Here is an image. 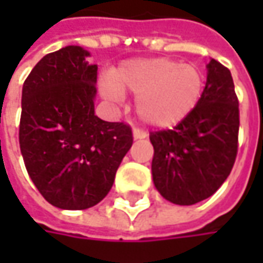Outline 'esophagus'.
<instances>
[{
	"label": "esophagus",
	"instance_id": "1",
	"mask_svg": "<svg viewBox=\"0 0 263 263\" xmlns=\"http://www.w3.org/2000/svg\"><path fill=\"white\" fill-rule=\"evenodd\" d=\"M146 136V132H143V130H140V128H135V130H133V137H135L136 140L137 139H145Z\"/></svg>",
	"mask_w": 263,
	"mask_h": 263
}]
</instances>
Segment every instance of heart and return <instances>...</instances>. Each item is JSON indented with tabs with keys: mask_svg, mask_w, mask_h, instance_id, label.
<instances>
[{
	"mask_svg": "<svg viewBox=\"0 0 263 263\" xmlns=\"http://www.w3.org/2000/svg\"><path fill=\"white\" fill-rule=\"evenodd\" d=\"M205 80L193 64L171 58L132 60L117 68L111 82H102V93L118 99L121 92L136 96L135 109L145 123L171 127L183 121L199 104Z\"/></svg>",
	"mask_w": 263,
	"mask_h": 263,
	"instance_id": "1",
	"label": "heart"
}]
</instances>
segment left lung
<instances>
[{
	"instance_id": "obj_1",
	"label": "left lung",
	"mask_w": 263,
	"mask_h": 263,
	"mask_svg": "<svg viewBox=\"0 0 263 263\" xmlns=\"http://www.w3.org/2000/svg\"><path fill=\"white\" fill-rule=\"evenodd\" d=\"M238 99L227 67L211 58L196 108L168 130L151 132L152 176L161 196L195 205L230 176L238 149Z\"/></svg>"
}]
</instances>
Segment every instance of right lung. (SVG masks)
Returning <instances> with one entry per match:
<instances>
[{"label":"right lung","instance_id":"add662e5","mask_svg":"<svg viewBox=\"0 0 263 263\" xmlns=\"http://www.w3.org/2000/svg\"><path fill=\"white\" fill-rule=\"evenodd\" d=\"M70 45L46 54L23 83L20 151L32 181L61 209L95 206L133 145L132 127L95 116L98 67Z\"/></svg>","mask_w":263,"mask_h":263}]
</instances>
